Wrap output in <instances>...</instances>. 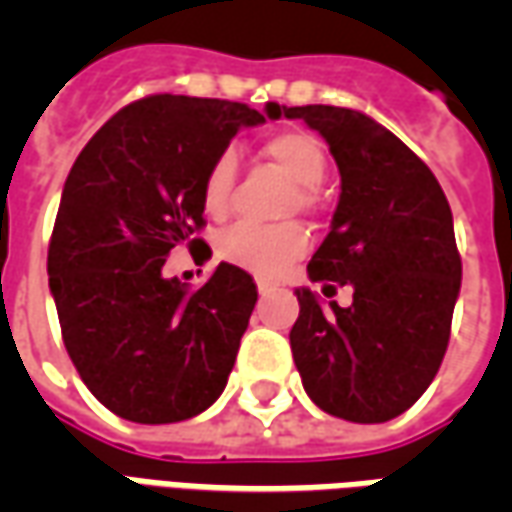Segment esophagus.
<instances>
[{
	"label": "esophagus",
	"instance_id": "obj_1",
	"mask_svg": "<svg viewBox=\"0 0 512 512\" xmlns=\"http://www.w3.org/2000/svg\"><path fill=\"white\" fill-rule=\"evenodd\" d=\"M257 290H260V296H266V293H271V285H268V282H257Z\"/></svg>",
	"mask_w": 512,
	"mask_h": 512
}]
</instances>
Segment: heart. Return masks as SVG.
Wrapping results in <instances>:
<instances>
[{
  "label": "heart",
  "mask_w": 512,
  "mask_h": 512,
  "mask_svg": "<svg viewBox=\"0 0 512 512\" xmlns=\"http://www.w3.org/2000/svg\"><path fill=\"white\" fill-rule=\"evenodd\" d=\"M263 156L271 158L299 189L290 197V211L315 208V186L326 175V150L318 136L307 131H282L263 145ZM238 156L224 150L213 161L202 180V208L211 216H224L233 200ZM307 252V233L299 222L252 224L235 222L216 238V255L233 266L252 271L257 277H277Z\"/></svg>",
  "instance_id": "b5f03b06"
}]
</instances>
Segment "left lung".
I'll return each mask as SVG.
<instances>
[{
    "instance_id": "obj_1",
    "label": "left lung",
    "mask_w": 512,
    "mask_h": 512,
    "mask_svg": "<svg viewBox=\"0 0 512 512\" xmlns=\"http://www.w3.org/2000/svg\"><path fill=\"white\" fill-rule=\"evenodd\" d=\"M326 139L340 169L332 230L296 288L293 362L318 408L348 422H386L417 403L439 373L461 290L450 202L425 161L373 117L343 106H279Z\"/></svg>"
}]
</instances>
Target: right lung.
Wrapping results in <instances>:
<instances>
[{
	"instance_id": "add662e5",
	"label": "right lung",
	"mask_w": 512,
	"mask_h": 512,
	"mask_svg": "<svg viewBox=\"0 0 512 512\" xmlns=\"http://www.w3.org/2000/svg\"><path fill=\"white\" fill-rule=\"evenodd\" d=\"M219 98L150 95L84 145L62 189L49 288L79 376L117 417L164 425L202 414L227 386L255 310L244 268L219 263L189 290L161 268L202 244V180L241 128L277 120Z\"/></svg>"
}]
</instances>
